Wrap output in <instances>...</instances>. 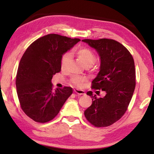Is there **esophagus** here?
Returning <instances> with one entry per match:
<instances>
[{"mask_svg":"<svg viewBox=\"0 0 154 154\" xmlns=\"http://www.w3.org/2000/svg\"><path fill=\"white\" fill-rule=\"evenodd\" d=\"M75 93H77L78 94H79V95H82V94H85V92L83 90H80V89H75L74 90Z\"/></svg>","mask_w":154,"mask_h":154,"instance_id":"1","label":"esophagus"}]
</instances>
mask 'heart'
Segmentation results:
<instances>
[{
	"instance_id": "1",
	"label": "heart",
	"mask_w": 154,
	"mask_h": 154,
	"mask_svg": "<svg viewBox=\"0 0 154 154\" xmlns=\"http://www.w3.org/2000/svg\"><path fill=\"white\" fill-rule=\"evenodd\" d=\"M75 54H76L77 57L81 61V63L86 67L93 65L97 61L96 55L89 49L81 48L76 51ZM69 60L70 55L69 54H65L62 55L60 63L61 69L62 70H64L66 68ZM71 81L75 85L80 87L86 81V78L80 76H73L71 78Z\"/></svg>"
}]
</instances>
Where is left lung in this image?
I'll return each mask as SVG.
<instances>
[{"label": "left lung", "mask_w": 154, "mask_h": 154, "mask_svg": "<svg viewBox=\"0 0 154 154\" xmlns=\"http://www.w3.org/2000/svg\"><path fill=\"white\" fill-rule=\"evenodd\" d=\"M82 41L97 51L100 60V71L92 81V89L106 93L104 97L98 98L88 91L87 94L93 101L85 110V116L94 126H109L124 115L132 99L136 87L134 61L129 51L114 40Z\"/></svg>", "instance_id": "1"}]
</instances>
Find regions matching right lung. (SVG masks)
Masks as SVG:
<instances>
[{
	"label": "right lung",
	"mask_w": 154,
	"mask_h": 154,
	"mask_svg": "<svg viewBox=\"0 0 154 154\" xmlns=\"http://www.w3.org/2000/svg\"><path fill=\"white\" fill-rule=\"evenodd\" d=\"M80 39L55 34L34 41L20 61L16 86L22 110L35 122L45 123L54 119L71 94L69 87L53 91V75L61 71V58Z\"/></svg>",
	"instance_id": "obj_1"
}]
</instances>
